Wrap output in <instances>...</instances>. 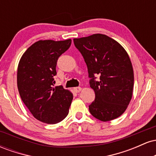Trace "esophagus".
<instances>
[{
    "label": "esophagus",
    "instance_id": "esophagus-1",
    "mask_svg": "<svg viewBox=\"0 0 156 156\" xmlns=\"http://www.w3.org/2000/svg\"><path fill=\"white\" fill-rule=\"evenodd\" d=\"M74 91L76 92H80V91H81V88H80V87H75L74 88Z\"/></svg>",
    "mask_w": 156,
    "mask_h": 156
}]
</instances>
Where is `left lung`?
Returning a JSON list of instances; mask_svg holds the SVG:
<instances>
[{
	"mask_svg": "<svg viewBox=\"0 0 156 156\" xmlns=\"http://www.w3.org/2000/svg\"><path fill=\"white\" fill-rule=\"evenodd\" d=\"M88 69L90 87L95 99L89 112L103 122L121 116L132 98L133 69L128 53L120 44L108 36L95 34L73 39ZM96 75L100 80H95Z\"/></svg>",
	"mask_w": 156,
	"mask_h": 156,
	"instance_id": "left-lung-1",
	"label": "left lung"
}]
</instances>
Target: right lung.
<instances>
[{
    "label": "right lung",
    "mask_w": 156,
    "mask_h": 156,
    "mask_svg": "<svg viewBox=\"0 0 156 156\" xmlns=\"http://www.w3.org/2000/svg\"><path fill=\"white\" fill-rule=\"evenodd\" d=\"M64 41L39 40L23 53L17 67V88L32 115L48 124H55L67 116L73 94L62 86L53 87L57 61L71 45Z\"/></svg>",
    "instance_id": "obj_1"
}]
</instances>
